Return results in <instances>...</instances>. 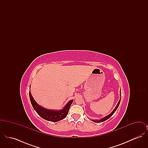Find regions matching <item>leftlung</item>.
Returning <instances> with one entry per match:
<instances>
[{
	"label": "left lung",
	"instance_id": "obj_1",
	"mask_svg": "<svg viewBox=\"0 0 148 148\" xmlns=\"http://www.w3.org/2000/svg\"><path fill=\"white\" fill-rule=\"evenodd\" d=\"M120 100H121V90H120V99L118 103L117 104V105L116 106V107L115 108V109H114V110H113V112H112V113H110V114H109L108 115L106 116H105L104 118H103V119H101L98 120H92V121H94V122H95V123H101V122H103V121H106V120L109 119V118H110L113 115V114H114V113L115 112V111L117 110V109H118V106H119L120 103Z\"/></svg>",
	"mask_w": 148,
	"mask_h": 148
}]
</instances>
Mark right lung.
Wrapping results in <instances>:
<instances>
[{
    "label": "right lung",
    "instance_id": "obj_1",
    "mask_svg": "<svg viewBox=\"0 0 148 148\" xmlns=\"http://www.w3.org/2000/svg\"><path fill=\"white\" fill-rule=\"evenodd\" d=\"M29 94L31 104L33 106L34 109L35 110V112L38 113V114L40 115L42 119L52 122H56L64 119L68 115L69 108L73 101V99L70 100L66 104V106H64L63 109L61 110H49L45 108H43L42 106H39L33 98L30 91L29 92Z\"/></svg>",
    "mask_w": 148,
    "mask_h": 148
}]
</instances>
